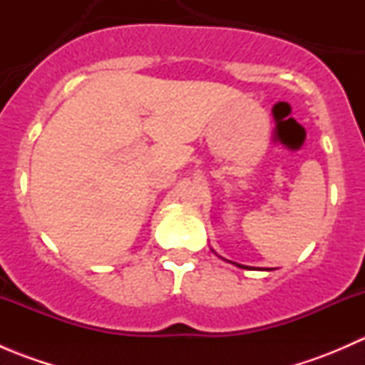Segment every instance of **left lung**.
Segmentation results:
<instances>
[{"label":"left lung","instance_id":"obj_1","mask_svg":"<svg viewBox=\"0 0 365 365\" xmlns=\"http://www.w3.org/2000/svg\"><path fill=\"white\" fill-rule=\"evenodd\" d=\"M238 267H240V268H247V267H242V264H238Z\"/></svg>","mask_w":365,"mask_h":365}]
</instances>
